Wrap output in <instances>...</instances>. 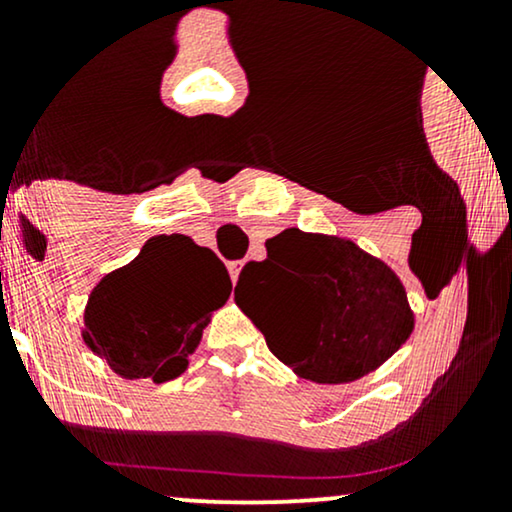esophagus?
I'll return each instance as SVG.
<instances>
[{
	"instance_id": "esophagus-1",
	"label": "esophagus",
	"mask_w": 512,
	"mask_h": 512,
	"mask_svg": "<svg viewBox=\"0 0 512 512\" xmlns=\"http://www.w3.org/2000/svg\"><path fill=\"white\" fill-rule=\"evenodd\" d=\"M240 269H243V262H228V274H231V281L236 284Z\"/></svg>"
}]
</instances>
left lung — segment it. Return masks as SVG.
I'll return each mask as SVG.
<instances>
[{
	"mask_svg": "<svg viewBox=\"0 0 512 512\" xmlns=\"http://www.w3.org/2000/svg\"><path fill=\"white\" fill-rule=\"evenodd\" d=\"M267 260L248 262L236 303L281 363L315 383H351L385 363L414 330L397 274L351 240L286 228Z\"/></svg>",
	"mask_w": 512,
	"mask_h": 512,
	"instance_id": "8db88e82",
	"label": "left lung"
}]
</instances>
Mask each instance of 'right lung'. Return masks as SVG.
<instances>
[{"label": "right lung", "mask_w": 512, "mask_h": 512, "mask_svg": "<svg viewBox=\"0 0 512 512\" xmlns=\"http://www.w3.org/2000/svg\"><path fill=\"white\" fill-rule=\"evenodd\" d=\"M228 296L231 276L214 252L180 233L156 236L91 291L84 342L122 378L166 383L185 373Z\"/></svg>", "instance_id": "1"}]
</instances>
